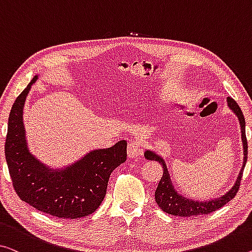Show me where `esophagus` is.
<instances>
[{
	"mask_svg": "<svg viewBox=\"0 0 252 252\" xmlns=\"http://www.w3.org/2000/svg\"><path fill=\"white\" fill-rule=\"evenodd\" d=\"M127 154H128V158H136L139 156L143 154V149L139 145V143L137 142H130L128 144V148H127Z\"/></svg>",
	"mask_w": 252,
	"mask_h": 252,
	"instance_id": "obj_1",
	"label": "esophagus"
}]
</instances>
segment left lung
I'll return each mask as SVG.
<instances>
[{"instance_id": "1", "label": "left lung", "mask_w": 252, "mask_h": 252, "mask_svg": "<svg viewBox=\"0 0 252 252\" xmlns=\"http://www.w3.org/2000/svg\"><path fill=\"white\" fill-rule=\"evenodd\" d=\"M227 107L233 111L234 115H237L239 119L240 127H241V139H242V145H243V164L242 168L240 170L239 176L237 177V180H235L234 185L232 186V188L229 191L224 193L220 197L214 199L206 200V202H198V200L188 198V197H185L181 195V193L178 192L175 189V186L172 184L171 177H170V173L168 171V168H166L165 161L163 158L158 156L154 151L146 150L144 153L145 158L151 161H157L162 165L163 168V175L161 177L160 183H158L157 190H156V202L158 206L161 208L162 211L168 213L170 215L175 216H181V218H190V216H197V215H205L210 214V213L219 210L229 203L232 198H234V196L237 195L239 190L240 183H241L242 178V172L243 169H245L246 163H247V158H248V143H247V137H246V121L245 117H243V114L241 109H240L239 104L234 101L233 99L227 96Z\"/></svg>"}]
</instances>
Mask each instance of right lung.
<instances>
[{
	"mask_svg": "<svg viewBox=\"0 0 252 252\" xmlns=\"http://www.w3.org/2000/svg\"><path fill=\"white\" fill-rule=\"evenodd\" d=\"M36 75L15 99L7 123L5 158L17 195L25 203L59 219L92 214L104 198L111 172L126 161L127 142L90 151L64 169L49 168L29 152L23 108Z\"/></svg>",
	"mask_w": 252,
	"mask_h": 252,
	"instance_id": "right-lung-1",
	"label": "right lung"
}]
</instances>
